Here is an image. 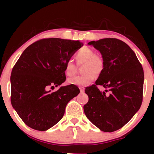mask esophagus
I'll list each match as a JSON object with an SVG mask.
<instances>
[{
  "mask_svg": "<svg viewBox=\"0 0 154 154\" xmlns=\"http://www.w3.org/2000/svg\"><path fill=\"white\" fill-rule=\"evenodd\" d=\"M79 90H80V93H83L85 92V89L84 88H79Z\"/></svg>",
  "mask_w": 154,
  "mask_h": 154,
  "instance_id": "esophagus-1",
  "label": "esophagus"
}]
</instances>
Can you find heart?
I'll list each match as a JSON object with an SVG mask.
<instances>
[{
  "label": "heart",
  "instance_id": "heart-1",
  "mask_svg": "<svg viewBox=\"0 0 154 154\" xmlns=\"http://www.w3.org/2000/svg\"><path fill=\"white\" fill-rule=\"evenodd\" d=\"M76 61L78 64H84L82 76L72 77L68 79V83L77 86L88 85L95 78V75H99L103 71L105 62L101 56L95 54L93 49L89 48H83L79 50L75 56ZM65 75L72 77L76 72V66L72 61H68L64 66Z\"/></svg>",
  "mask_w": 154,
  "mask_h": 154
}]
</instances>
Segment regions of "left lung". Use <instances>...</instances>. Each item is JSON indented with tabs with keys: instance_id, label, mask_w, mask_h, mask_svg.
<instances>
[{
	"instance_id": "1",
	"label": "left lung",
	"mask_w": 154,
	"mask_h": 154,
	"mask_svg": "<svg viewBox=\"0 0 154 154\" xmlns=\"http://www.w3.org/2000/svg\"><path fill=\"white\" fill-rule=\"evenodd\" d=\"M88 45L100 51L105 66L95 85L85 91L89 100L83 107L84 112L101 131H116L126 125L140 108L143 69L134 51L122 40L104 38L89 42ZM97 85L106 90L100 91Z\"/></svg>"
}]
</instances>
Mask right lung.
Segmentation results:
<instances>
[{
    "mask_svg": "<svg viewBox=\"0 0 154 154\" xmlns=\"http://www.w3.org/2000/svg\"><path fill=\"white\" fill-rule=\"evenodd\" d=\"M83 43L61 38L42 39L28 46L16 63L11 75V105L29 128L45 131L62 119L70 100L79 93L66 80L64 66Z\"/></svg>",
    "mask_w": 154,
    "mask_h": 154,
    "instance_id": "1",
    "label": "right lung"
}]
</instances>
